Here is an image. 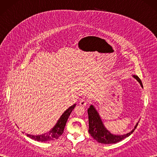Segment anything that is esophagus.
I'll return each instance as SVG.
<instances>
[{
  "label": "esophagus",
  "instance_id": "obj_1",
  "mask_svg": "<svg viewBox=\"0 0 157 157\" xmlns=\"http://www.w3.org/2000/svg\"><path fill=\"white\" fill-rule=\"evenodd\" d=\"M88 104V101L87 99H85V98L82 99L80 102H79V105H80L81 106H85Z\"/></svg>",
  "mask_w": 157,
  "mask_h": 157
}]
</instances>
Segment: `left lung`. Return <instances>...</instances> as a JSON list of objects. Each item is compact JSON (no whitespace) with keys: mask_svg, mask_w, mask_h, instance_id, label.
Wrapping results in <instances>:
<instances>
[{"mask_svg":"<svg viewBox=\"0 0 157 157\" xmlns=\"http://www.w3.org/2000/svg\"><path fill=\"white\" fill-rule=\"evenodd\" d=\"M134 77L137 79L138 82L143 88L140 79L137 75H134ZM88 114L89 121V134L98 142L105 144H115V143L123 140V139L128 137L134 132V130L137 128L138 124V123L135 126L134 129L128 133V134L124 135H113L105 128L101 121V119L100 118L98 112L96 111V109L92 105L90 106V108L88 109Z\"/></svg>","mask_w":157,"mask_h":157,"instance_id":"8db88e82","label":"left lung"}]
</instances>
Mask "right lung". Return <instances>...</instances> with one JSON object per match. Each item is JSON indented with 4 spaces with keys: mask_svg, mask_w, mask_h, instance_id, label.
I'll use <instances>...</instances> for the list:
<instances>
[{
    "mask_svg": "<svg viewBox=\"0 0 157 157\" xmlns=\"http://www.w3.org/2000/svg\"><path fill=\"white\" fill-rule=\"evenodd\" d=\"M75 105H73V106H70L68 109H67L58 120V122L56 123L55 126L50 132L39 136H33L29 134H26V136H28L29 138L34 140H37L39 142H46L57 140L59 136H61L63 134V132H64V129L67 121L70 114L71 113L73 109L75 108Z\"/></svg>",
    "mask_w": 157,
    "mask_h": 157,
    "instance_id": "add662e5",
    "label": "right lung"
}]
</instances>
